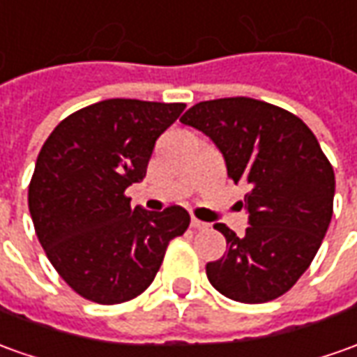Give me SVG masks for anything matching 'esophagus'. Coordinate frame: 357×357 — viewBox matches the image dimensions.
<instances>
[{
  "mask_svg": "<svg viewBox=\"0 0 357 357\" xmlns=\"http://www.w3.org/2000/svg\"><path fill=\"white\" fill-rule=\"evenodd\" d=\"M191 227L195 230H207L209 229V225L207 222H203V220L199 219H191Z\"/></svg>",
  "mask_w": 357,
  "mask_h": 357,
  "instance_id": "esophagus-1",
  "label": "esophagus"
}]
</instances>
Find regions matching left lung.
<instances>
[{
  "label": "left lung",
  "instance_id": "8db88e82",
  "mask_svg": "<svg viewBox=\"0 0 357 357\" xmlns=\"http://www.w3.org/2000/svg\"><path fill=\"white\" fill-rule=\"evenodd\" d=\"M179 121L205 132L222 152L229 178L248 188L246 234L215 225L227 252L207 264L211 285L238 303L278 299L311 266L328 230L332 164L297 115L260 99L201 101Z\"/></svg>",
  "mask_w": 357,
  "mask_h": 357
}]
</instances>
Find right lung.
<instances>
[{"instance_id": "add662e5", "label": "right lung", "mask_w": 357, "mask_h": 357, "mask_svg": "<svg viewBox=\"0 0 357 357\" xmlns=\"http://www.w3.org/2000/svg\"><path fill=\"white\" fill-rule=\"evenodd\" d=\"M185 103L105 99L68 115L38 152L29 211L40 246L77 295L99 305L138 297L158 273L189 213L130 207L158 137Z\"/></svg>"}]
</instances>
